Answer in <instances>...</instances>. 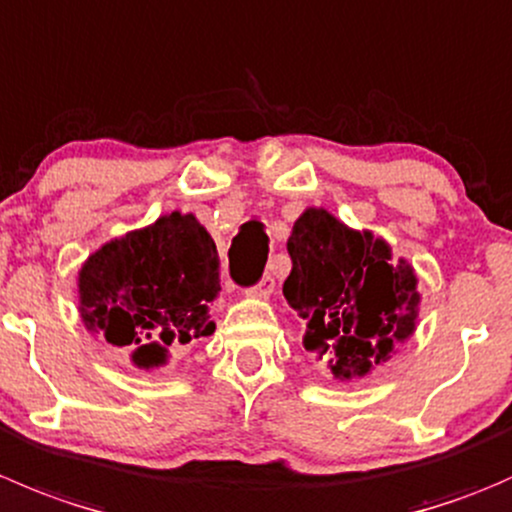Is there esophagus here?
<instances>
[{
    "label": "esophagus",
    "instance_id": "obj_1",
    "mask_svg": "<svg viewBox=\"0 0 512 512\" xmlns=\"http://www.w3.org/2000/svg\"><path fill=\"white\" fill-rule=\"evenodd\" d=\"M272 290H275V280H272L270 275H265L255 287H252L250 297H260V300H265V297L272 295Z\"/></svg>",
    "mask_w": 512,
    "mask_h": 512
}]
</instances>
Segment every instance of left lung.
<instances>
[{
    "label": "left lung",
    "mask_w": 512,
    "mask_h": 512,
    "mask_svg": "<svg viewBox=\"0 0 512 512\" xmlns=\"http://www.w3.org/2000/svg\"><path fill=\"white\" fill-rule=\"evenodd\" d=\"M287 305L305 320V347L325 357L337 380L388 360L418 325V277L370 230H350L322 207H307L287 240Z\"/></svg>",
    "instance_id": "8db88e82"
}]
</instances>
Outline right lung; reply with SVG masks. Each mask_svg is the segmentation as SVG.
Instances as JSON below:
<instances>
[{
	"label": "right lung",
	"mask_w": 512,
	"mask_h": 512,
	"mask_svg": "<svg viewBox=\"0 0 512 512\" xmlns=\"http://www.w3.org/2000/svg\"><path fill=\"white\" fill-rule=\"evenodd\" d=\"M79 315L109 345L132 347L142 370L167 362L170 347L215 332L220 257L197 217L170 212L114 237L79 270Z\"/></svg>",
	"instance_id": "1"
}]
</instances>
